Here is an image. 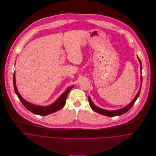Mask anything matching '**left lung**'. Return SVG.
Returning a JSON list of instances; mask_svg holds the SVG:
<instances>
[{"mask_svg": "<svg viewBox=\"0 0 156 156\" xmlns=\"http://www.w3.org/2000/svg\"><path fill=\"white\" fill-rule=\"evenodd\" d=\"M139 61V62H140V70L142 71V63H141V61L140 60V59L139 58V57H137ZM140 89L138 91L137 95H136V97H134L133 101L129 104L127 106H126V107L122 108V109H118V110H116V111H107V110H105V109H101L97 106H96L92 101L90 97H88V100H89V103L90 105V108H92V109L94 111L96 112L101 115H105V116H110V117H113V116H119V115H121L124 113H125L126 112L129 111L130 109V108L133 106L135 101H136L137 98H138V97L139 96V94H140V89H141V87H142V76H140Z\"/></svg>", "mask_w": 156, "mask_h": 156, "instance_id": "1", "label": "left lung"}]
</instances>
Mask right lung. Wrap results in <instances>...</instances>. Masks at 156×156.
Returning <instances> with one entry per match:
<instances>
[{
  "label": "right lung",
  "instance_id": "obj_1",
  "mask_svg": "<svg viewBox=\"0 0 156 156\" xmlns=\"http://www.w3.org/2000/svg\"><path fill=\"white\" fill-rule=\"evenodd\" d=\"M13 83H14V88L15 92L17 97H19L20 101L22 103L24 106L29 111L32 112L34 114L41 115V116H45L48 114L54 113L55 112L58 111L61 109L65 105L66 102L67 95L69 91L73 88L74 86L70 87L57 99V100L53 103V104L48 106H40L33 105L30 103H29L26 100H25L22 97L20 94H19L17 87L16 84V76H15V71L14 73V77H13Z\"/></svg>",
  "mask_w": 156,
  "mask_h": 156
}]
</instances>
